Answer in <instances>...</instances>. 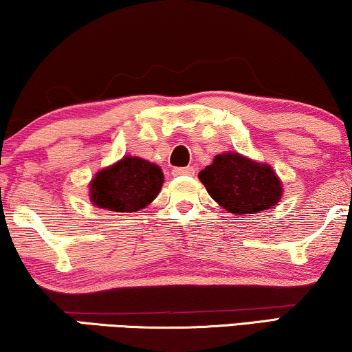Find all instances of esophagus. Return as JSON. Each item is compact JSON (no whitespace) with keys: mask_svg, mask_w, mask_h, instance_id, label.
Instances as JSON below:
<instances>
[{"mask_svg":"<svg viewBox=\"0 0 352 352\" xmlns=\"http://www.w3.org/2000/svg\"><path fill=\"white\" fill-rule=\"evenodd\" d=\"M172 175L174 177H191V175H195V169H192V167H182V169L172 170Z\"/></svg>","mask_w":352,"mask_h":352,"instance_id":"esophagus-1","label":"esophagus"}]
</instances>
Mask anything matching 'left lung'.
Returning <instances> with one entry per match:
<instances>
[{
    "instance_id": "left-lung-1",
    "label": "left lung",
    "mask_w": 352,
    "mask_h": 352,
    "mask_svg": "<svg viewBox=\"0 0 352 352\" xmlns=\"http://www.w3.org/2000/svg\"><path fill=\"white\" fill-rule=\"evenodd\" d=\"M197 177L212 199L232 215L273 209L284 192L273 167L236 151L217 155Z\"/></svg>"
}]
</instances>
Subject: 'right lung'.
I'll return each instance as SVG.
<instances>
[{"label":"right lung","mask_w":352,"mask_h":352,"mask_svg":"<svg viewBox=\"0 0 352 352\" xmlns=\"http://www.w3.org/2000/svg\"><path fill=\"white\" fill-rule=\"evenodd\" d=\"M162 183L164 174L160 166L127 155L97 172L89 183V199L98 209L131 214L151 204Z\"/></svg>","instance_id":"obj_1"}]
</instances>
